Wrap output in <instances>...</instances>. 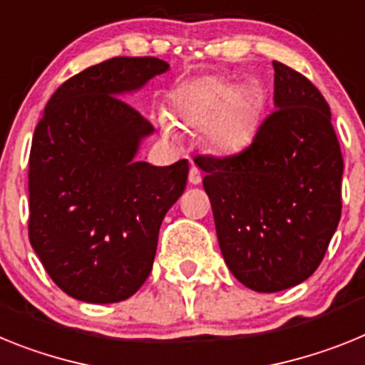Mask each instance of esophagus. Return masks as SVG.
<instances>
[{
  "label": "esophagus",
  "mask_w": 365,
  "mask_h": 365,
  "mask_svg": "<svg viewBox=\"0 0 365 365\" xmlns=\"http://www.w3.org/2000/svg\"><path fill=\"white\" fill-rule=\"evenodd\" d=\"M189 183H191V185H198V183H202V173L196 165H192L191 167V173H189Z\"/></svg>",
  "instance_id": "1"
}]
</instances>
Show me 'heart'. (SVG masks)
<instances>
[{
    "mask_svg": "<svg viewBox=\"0 0 365 365\" xmlns=\"http://www.w3.org/2000/svg\"><path fill=\"white\" fill-rule=\"evenodd\" d=\"M264 93L255 82H233L224 75H205L180 88L174 95L176 121L189 128L204 126L205 145L217 154H237L257 135ZM165 134L174 138L176 128L160 115Z\"/></svg>",
    "mask_w": 365,
    "mask_h": 365,
    "instance_id": "heart-1",
    "label": "heart"
}]
</instances>
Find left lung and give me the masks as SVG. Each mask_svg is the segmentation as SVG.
<instances>
[{
  "instance_id": "left-lung-1",
  "label": "left lung",
  "mask_w": 365,
  "mask_h": 365,
  "mask_svg": "<svg viewBox=\"0 0 365 365\" xmlns=\"http://www.w3.org/2000/svg\"><path fill=\"white\" fill-rule=\"evenodd\" d=\"M274 108L246 150L198 156L227 268L255 292L314 274L341 215L340 145L331 108L301 73L274 62Z\"/></svg>"
}]
</instances>
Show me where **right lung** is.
<instances>
[{
	"instance_id": "obj_1",
	"label": "right lung",
	"mask_w": 365,
	"mask_h": 365,
	"mask_svg": "<svg viewBox=\"0 0 365 365\" xmlns=\"http://www.w3.org/2000/svg\"><path fill=\"white\" fill-rule=\"evenodd\" d=\"M169 71L117 56L66 81L34 130L29 240L49 277L84 303H119L147 281L158 233L183 195L189 161H138L154 126L121 99Z\"/></svg>"
}]
</instances>
